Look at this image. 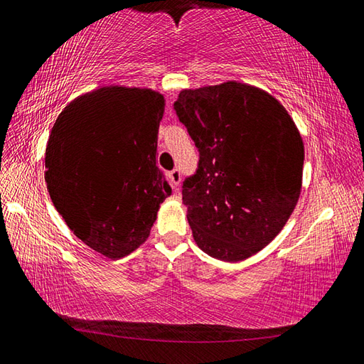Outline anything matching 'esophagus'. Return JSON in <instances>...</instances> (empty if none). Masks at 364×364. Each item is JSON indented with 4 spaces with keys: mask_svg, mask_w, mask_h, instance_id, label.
I'll list each match as a JSON object with an SVG mask.
<instances>
[{
    "mask_svg": "<svg viewBox=\"0 0 364 364\" xmlns=\"http://www.w3.org/2000/svg\"><path fill=\"white\" fill-rule=\"evenodd\" d=\"M168 178H169V182H171V187L176 190V188L178 187V183H181V181H182L181 171H178V169H174V171H171V172H169V174H168Z\"/></svg>",
    "mask_w": 364,
    "mask_h": 364,
    "instance_id": "obj_1",
    "label": "esophagus"
}]
</instances>
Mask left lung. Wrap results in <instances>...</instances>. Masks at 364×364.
<instances>
[{"label":"left lung","instance_id":"obj_1","mask_svg":"<svg viewBox=\"0 0 364 364\" xmlns=\"http://www.w3.org/2000/svg\"><path fill=\"white\" fill-rule=\"evenodd\" d=\"M174 108L200 151L182 187L195 243L225 262L254 256L297 205L301 132L273 95L246 82L183 89Z\"/></svg>","mask_w":364,"mask_h":364}]
</instances>
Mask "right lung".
<instances>
[{
  "label": "right lung",
  "instance_id": "add662e5",
  "mask_svg": "<svg viewBox=\"0 0 364 364\" xmlns=\"http://www.w3.org/2000/svg\"><path fill=\"white\" fill-rule=\"evenodd\" d=\"M163 113V94L104 86L70 102L50 129V200L70 230L102 256L119 259L144 245L171 195L156 166Z\"/></svg>",
  "mask_w": 364,
  "mask_h": 364
}]
</instances>
